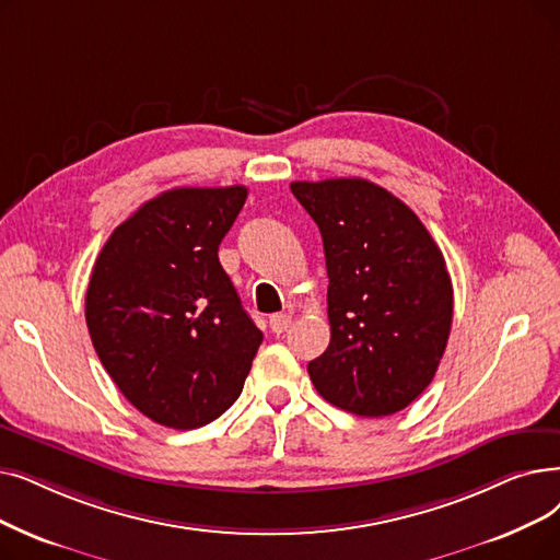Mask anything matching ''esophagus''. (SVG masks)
<instances>
[{"instance_id": "34e87169", "label": "esophagus", "mask_w": 560, "mask_h": 560, "mask_svg": "<svg viewBox=\"0 0 560 560\" xmlns=\"http://www.w3.org/2000/svg\"><path fill=\"white\" fill-rule=\"evenodd\" d=\"M288 327H290V315L288 313L270 315V329L275 334H283V331H288Z\"/></svg>"}]
</instances>
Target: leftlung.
Listing matches in <instances>:
<instances>
[{"label": "left lung", "instance_id": "1", "mask_svg": "<svg viewBox=\"0 0 560 560\" xmlns=\"http://www.w3.org/2000/svg\"><path fill=\"white\" fill-rule=\"evenodd\" d=\"M318 224L329 348L308 361L318 394L357 417L417 400L444 357L453 285L442 249L400 199L363 178L290 183Z\"/></svg>", "mask_w": 560, "mask_h": 560}]
</instances>
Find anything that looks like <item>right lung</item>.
<instances>
[{
	"label": "right lung",
	"instance_id": "1",
	"mask_svg": "<svg viewBox=\"0 0 560 560\" xmlns=\"http://www.w3.org/2000/svg\"><path fill=\"white\" fill-rule=\"evenodd\" d=\"M247 187H176L116 226L95 258L86 327L143 417L201 428L237 400L262 340L220 262Z\"/></svg>",
	"mask_w": 560,
	"mask_h": 560
}]
</instances>
